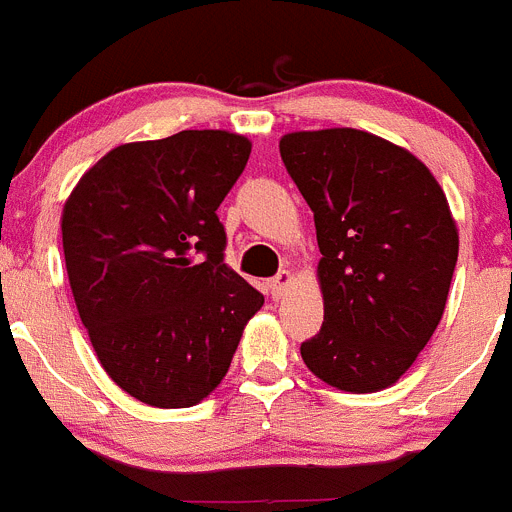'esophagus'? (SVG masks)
I'll return each mask as SVG.
<instances>
[{
  "instance_id": "1",
  "label": "esophagus",
  "mask_w": 512,
  "mask_h": 512,
  "mask_svg": "<svg viewBox=\"0 0 512 512\" xmlns=\"http://www.w3.org/2000/svg\"><path fill=\"white\" fill-rule=\"evenodd\" d=\"M290 283H293V275H290V270H280L278 275H275V278L270 280L272 298H280V295L285 293V288H288Z\"/></svg>"
}]
</instances>
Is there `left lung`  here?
<instances>
[{
    "instance_id": "obj_1",
    "label": "left lung",
    "mask_w": 512,
    "mask_h": 512,
    "mask_svg": "<svg viewBox=\"0 0 512 512\" xmlns=\"http://www.w3.org/2000/svg\"><path fill=\"white\" fill-rule=\"evenodd\" d=\"M280 156L315 219L323 326L300 346L326 384H396L439 326L457 265V224L432 171L356 128L298 131Z\"/></svg>"
}]
</instances>
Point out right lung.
Wrapping results in <instances>:
<instances>
[{
  "label": "right lung",
  "mask_w": 512,
  "mask_h": 512,
  "mask_svg": "<svg viewBox=\"0 0 512 512\" xmlns=\"http://www.w3.org/2000/svg\"><path fill=\"white\" fill-rule=\"evenodd\" d=\"M252 143L181 131L116 146L62 209V250L100 366L148 407H194L227 374L265 298L224 265L219 204Z\"/></svg>",
  "instance_id": "obj_1"
}]
</instances>
